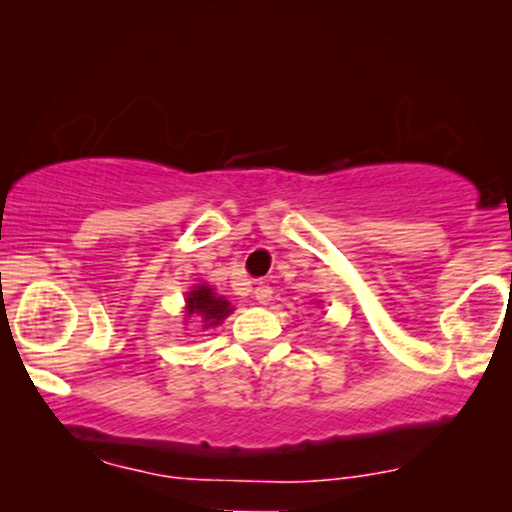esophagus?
Returning a JSON list of instances; mask_svg holds the SVG:
<instances>
[{
	"instance_id": "esophagus-1",
	"label": "esophagus",
	"mask_w": 512,
	"mask_h": 512,
	"mask_svg": "<svg viewBox=\"0 0 512 512\" xmlns=\"http://www.w3.org/2000/svg\"><path fill=\"white\" fill-rule=\"evenodd\" d=\"M254 298H256L261 305H268L270 300H272V286H268V284H258L256 289H254Z\"/></svg>"
}]
</instances>
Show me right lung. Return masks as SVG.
<instances>
[{
  "label": "right lung",
  "instance_id": "right-lung-1",
  "mask_svg": "<svg viewBox=\"0 0 512 512\" xmlns=\"http://www.w3.org/2000/svg\"><path fill=\"white\" fill-rule=\"evenodd\" d=\"M235 307L223 296H216L212 286L198 284L188 291L186 317H193L202 328H216L233 314Z\"/></svg>",
  "mask_w": 512,
  "mask_h": 512
}]
</instances>
